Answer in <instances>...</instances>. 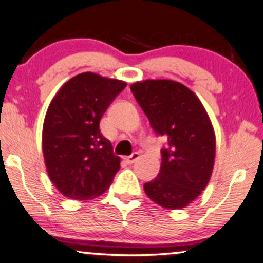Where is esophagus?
I'll return each instance as SVG.
<instances>
[{"label": "esophagus", "mask_w": 263, "mask_h": 263, "mask_svg": "<svg viewBox=\"0 0 263 263\" xmlns=\"http://www.w3.org/2000/svg\"><path fill=\"white\" fill-rule=\"evenodd\" d=\"M138 158H140V153H138V152H134L131 156L125 157L126 162H127V163H135Z\"/></svg>", "instance_id": "1"}]
</instances>
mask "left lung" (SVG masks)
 Listing matches in <instances>:
<instances>
[{"label":"left lung","mask_w":263,"mask_h":263,"mask_svg":"<svg viewBox=\"0 0 263 263\" xmlns=\"http://www.w3.org/2000/svg\"><path fill=\"white\" fill-rule=\"evenodd\" d=\"M131 91L157 135L161 149L158 176L144 184L151 200L165 209H182L209 183L215 161V134L198 96L173 80H143Z\"/></svg>","instance_id":"left-lung-1"}]
</instances>
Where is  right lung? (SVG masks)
<instances>
[{
    "label": "right lung",
    "instance_id": "right-lung-1",
    "mask_svg": "<svg viewBox=\"0 0 263 263\" xmlns=\"http://www.w3.org/2000/svg\"><path fill=\"white\" fill-rule=\"evenodd\" d=\"M126 85L87 71L66 81L50 102L42 147L48 176L64 197L89 200L112 183L120 157L102 136L100 120Z\"/></svg>",
    "mask_w": 263,
    "mask_h": 263
}]
</instances>
